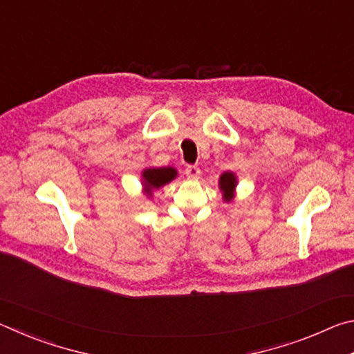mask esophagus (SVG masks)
Wrapping results in <instances>:
<instances>
[{"instance_id":"1","label":"esophagus","mask_w":354,"mask_h":354,"mask_svg":"<svg viewBox=\"0 0 354 354\" xmlns=\"http://www.w3.org/2000/svg\"><path fill=\"white\" fill-rule=\"evenodd\" d=\"M200 169L198 167H195V165H189L187 169H185V175H187V178L189 179H196V178H200Z\"/></svg>"}]
</instances>
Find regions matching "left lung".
Segmentation results:
<instances>
[{
  "instance_id": "1",
  "label": "left lung",
  "mask_w": 354,
  "mask_h": 354,
  "mask_svg": "<svg viewBox=\"0 0 354 354\" xmlns=\"http://www.w3.org/2000/svg\"><path fill=\"white\" fill-rule=\"evenodd\" d=\"M236 187H237V176L232 171H225L220 175L218 179V189L221 192L225 203L232 201L236 196Z\"/></svg>"
}]
</instances>
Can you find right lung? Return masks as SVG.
<instances>
[{
    "mask_svg": "<svg viewBox=\"0 0 354 354\" xmlns=\"http://www.w3.org/2000/svg\"><path fill=\"white\" fill-rule=\"evenodd\" d=\"M178 176L176 169L173 167H147L142 171V187L143 195L153 198V192L164 187L165 184L171 183Z\"/></svg>",
    "mask_w": 354,
    "mask_h": 354,
    "instance_id": "right-lung-1",
    "label": "right lung"
}]
</instances>
